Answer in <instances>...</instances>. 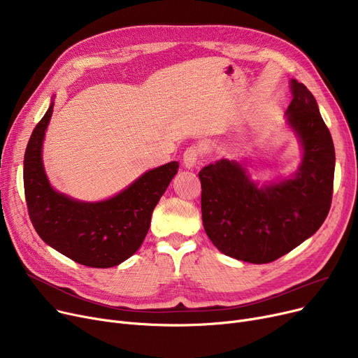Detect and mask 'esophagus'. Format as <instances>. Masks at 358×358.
I'll return each instance as SVG.
<instances>
[{"label":"esophagus","mask_w":358,"mask_h":358,"mask_svg":"<svg viewBox=\"0 0 358 358\" xmlns=\"http://www.w3.org/2000/svg\"><path fill=\"white\" fill-rule=\"evenodd\" d=\"M204 154V149L201 145H192L184 150V155H182V162L185 168H194L197 161L203 157Z\"/></svg>","instance_id":"1"}]
</instances>
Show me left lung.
Here are the masks:
<instances>
[{
	"label": "left lung",
	"instance_id": "obj_1",
	"mask_svg": "<svg viewBox=\"0 0 358 358\" xmlns=\"http://www.w3.org/2000/svg\"><path fill=\"white\" fill-rule=\"evenodd\" d=\"M286 122L302 146L297 171L259 185L245 162L222 158L201 168V219L224 255L267 264L310 238L328 216L335 149L312 92L290 81Z\"/></svg>",
	"mask_w": 358,
	"mask_h": 358
}]
</instances>
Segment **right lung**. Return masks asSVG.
I'll list each match as a JSON object with an SVG mask.
<instances>
[{
  "label": "right lung",
  "instance_id": "1",
  "mask_svg": "<svg viewBox=\"0 0 358 358\" xmlns=\"http://www.w3.org/2000/svg\"><path fill=\"white\" fill-rule=\"evenodd\" d=\"M53 99L36 124L24 154V194L33 227L49 247L92 268L119 266L134 255L149 231L150 216L178 171L171 161L149 169L107 200L81 201L56 192L42 159Z\"/></svg>",
  "mask_w": 358,
  "mask_h": 358
}]
</instances>
